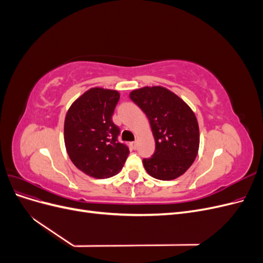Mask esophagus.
I'll return each instance as SVG.
<instances>
[{
    "mask_svg": "<svg viewBox=\"0 0 263 263\" xmlns=\"http://www.w3.org/2000/svg\"><path fill=\"white\" fill-rule=\"evenodd\" d=\"M132 146H133V148H134V149H136V148H137V141H134V142H132Z\"/></svg>",
    "mask_w": 263,
    "mask_h": 263,
    "instance_id": "esophagus-1",
    "label": "esophagus"
}]
</instances>
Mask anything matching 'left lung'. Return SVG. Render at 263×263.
Returning <instances> with one entry per match:
<instances>
[{"label": "left lung", "mask_w": 263, "mask_h": 263, "mask_svg": "<svg viewBox=\"0 0 263 263\" xmlns=\"http://www.w3.org/2000/svg\"><path fill=\"white\" fill-rule=\"evenodd\" d=\"M129 98L149 119L155 154L142 163L151 177L169 181L182 176L194 162L200 129L194 112L177 94L163 86H144Z\"/></svg>", "instance_id": "left-lung-1"}]
</instances>
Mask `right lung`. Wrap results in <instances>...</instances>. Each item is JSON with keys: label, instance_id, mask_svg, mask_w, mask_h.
<instances>
[{"label": "right lung", "instance_id": "1", "mask_svg": "<svg viewBox=\"0 0 263 263\" xmlns=\"http://www.w3.org/2000/svg\"><path fill=\"white\" fill-rule=\"evenodd\" d=\"M119 100L115 90L92 87L78 98L65 119V145L71 161L86 176L107 179L122 170L129 149L117 140L112 116Z\"/></svg>", "mask_w": 263, "mask_h": 263}]
</instances>
